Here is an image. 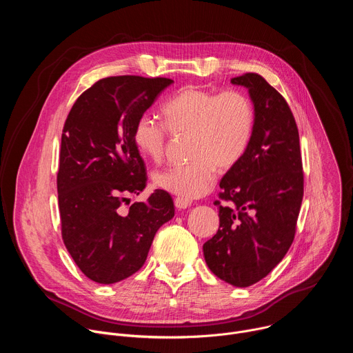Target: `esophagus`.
<instances>
[{
  "label": "esophagus",
  "instance_id": "obj_1",
  "mask_svg": "<svg viewBox=\"0 0 353 353\" xmlns=\"http://www.w3.org/2000/svg\"><path fill=\"white\" fill-rule=\"evenodd\" d=\"M174 205H176L177 210H185V208H188L191 205V203H190V199L177 196V198H174Z\"/></svg>",
  "mask_w": 353,
  "mask_h": 353
}]
</instances>
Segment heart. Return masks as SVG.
I'll return each mask as SVG.
<instances>
[{
  "mask_svg": "<svg viewBox=\"0 0 353 353\" xmlns=\"http://www.w3.org/2000/svg\"><path fill=\"white\" fill-rule=\"evenodd\" d=\"M162 113L165 124L149 114L139 116L132 139L143 158L158 162L165 154L168 131L190 135L188 155L192 161L154 174L157 187L185 199L205 195L216 181L218 168L228 170L236 166L254 134V106L240 90L216 94L188 85L166 100Z\"/></svg>",
  "mask_w": 353,
  "mask_h": 353,
  "instance_id": "heart-1",
  "label": "heart"
}]
</instances>
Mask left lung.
Instances as JSON below:
<instances>
[{"instance_id": "8db88e82", "label": "left lung", "mask_w": 353, "mask_h": 353, "mask_svg": "<svg viewBox=\"0 0 353 353\" xmlns=\"http://www.w3.org/2000/svg\"><path fill=\"white\" fill-rule=\"evenodd\" d=\"M248 89L254 134L243 159L221 180L219 229L204 244L208 268L222 281L247 288L265 278L294 239L303 199L299 131L283 96L261 75L232 78Z\"/></svg>"}]
</instances>
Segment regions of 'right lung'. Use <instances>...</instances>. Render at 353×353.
I'll list each match as a JSON object with an SVG mask.
<instances>
[{
  "label": "right lung",
  "mask_w": 353,
  "mask_h": 353,
  "mask_svg": "<svg viewBox=\"0 0 353 353\" xmlns=\"http://www.w3.org/2000/svg\"><path fill=\"white\" fill-rule=\"evenodd\" d=\"M172 83L135 75L103 78L77 99L65 120L57 173L61 234L93 282L109 285L135 274L158 229L174 216L165 190L134 203L127 214L120 210L124 195L139 194L148 179L134 124Z\"/></svg>",
  "instance_id": "obj_1"
}]
</instances>
